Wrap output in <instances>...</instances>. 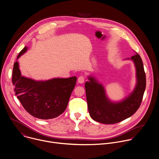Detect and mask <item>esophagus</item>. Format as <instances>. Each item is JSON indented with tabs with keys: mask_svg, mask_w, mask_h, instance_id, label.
<instances>
[{
	"mask_svg": "<svg viewBox=\"0 0 159 159\" xmlns=\"http://www.w3.org/2000/svg\"><path fill=\"white\" fill-rule=\"evenodd\" d=\"M84 80H85V78H84V77H83V76H80V77L78 78V80H77V81H78V82H79V84H82V83H84Z\"/></svg>",
	"mask_w": 159,
	"mask_h": 159,
	"instance_id": "esophagus-1",
	"label": "esophagus"
}]
</instances>
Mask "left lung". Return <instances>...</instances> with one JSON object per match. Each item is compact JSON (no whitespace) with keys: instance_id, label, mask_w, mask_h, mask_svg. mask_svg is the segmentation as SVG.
I'll return each mask as SVG.
<instances>
[{"instance_id":"left-lung-1","label":"left lung","mask_w":159,"mask_h":159,"mask_svg":"<svg viewBox=\"0 0 159 159\" xmlns=\"http://www.w3.org/2000/svg\"><path fill=\"white\" fill-rule=\"evenodd\" d=\"M135 54L124 60L134 62L136 84L133 91L120 100H111L103 84L95 76L88 75L89 81L85 82V88L88 110L93 120L105 124H116L131 117L139 108L145 90L146 78L142 59L137 52Z\"/></svg>"}]
</instances>
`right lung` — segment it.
<instances>
[{"mask_svg": "<svg viewBox=\"0 0 159 159\" xmlns=\"http://www.w3.org/2000/svg\"><path fill=\"white\" fill-rule=\"evenodd\" d=\"M27 49L25 47L20 51L14 65L12 82L15 94L26 111L34 117L43 120L56 118L66 111L77 77L35 80L22 76L17 60Z\"/></svg>", "mask_w": 159, "mask_h": 159, "instance_id": "add662e5", "label": "right lung"}]
</instances>
